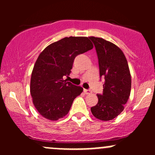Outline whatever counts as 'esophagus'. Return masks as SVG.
<instances>
[{
	"label": "esophagus",
	"mask_w": 155,
	"mask_h": 155,
	"mask_svg": "<svg viewBox=\"0 0 155 155\" xmlns=\"http://www.w3.org/2000/svg\"><path fill=\"white\" fill-rule=\"evenodd\" d=\"M84 92L85 94H90V93H91V91H90V90H87V89H84Z\"/></svg>",
	"instance_id": "esophagus-1"
}]
</instances>
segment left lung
Here are the masks:
<instances>
[{
  "label": "left lung",
  "mask_w": 155,
  "mask_h": 155,
  "mask_svg": "<svg viewBox=\"0 0 155 155\" xmlns=\"http://www.w3.org/2000/svg\"><path fill=\"white\" fill-rule=\"evenodd\" d=\"M98 58L100 77L104 78V90L97 94L98 102L91 108L97 119L108 121L124 110L131 90V76L122 51L115 44L101 38L90 37Z\"/></svg>",
  "instance_id": "8db88e82"
}]
</instances>
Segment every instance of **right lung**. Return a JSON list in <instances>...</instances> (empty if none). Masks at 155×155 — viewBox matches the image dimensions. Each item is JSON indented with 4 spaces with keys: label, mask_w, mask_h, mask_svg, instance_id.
I'll list each match as a JSON object with an SVG mask.
<instances>
[{
    "label": "right lung",
    "mask_w": 155,
    "mask_h": 155,
    "mask_svg": "<svg viewBox=\"0 0 155 155\" xmlns=\"http://www.w3.org/2000/svg\"><path fill=\"white\" fill-rule=\"evenodd\" d=\"M93 48L87 37H65L48 46L33 67L31 94L35 108L47 120H58L68 113L83 88L63 80L70 75L74 59Z\"/></svg>",
    "instance_id": "obj_1"
}]
</instances>
